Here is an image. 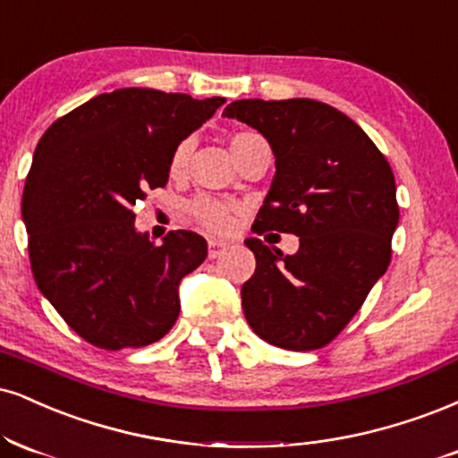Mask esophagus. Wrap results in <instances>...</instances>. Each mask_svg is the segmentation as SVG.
<instances>
[{"label":"esophagus","instance_id":"34e87169","mask_svg":"<svg viewBox=\"0 0 458 458\" xmlns=\"http://www.w3.org/2000/svg\"><path fill=\"white\" fill-rule=\"evenodd\" d=\"M228 243H224V241H217V239H211L208 241V258H217L219 253H222Z\"/></svg>","mask_w":458,"mask_h":458}]
</instances>
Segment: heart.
I'll return each mask as SVG.
<instances>
[{"mask_svg": "<svg viewBox=\"0 0 458 458\" xmlns=\"http://www.w3.org/2000/svg\"><path fill=\"white\" fill-rule=\"evenodd\" d=\"M260 139L253 131H236V134L230 139V151L236 157V153L241 151L245 145H250L251 140ZM190 142H181L179 147L173 151V157H170V173L181 174L187 166V159H190ZM191 215L196 217V222L207 228L208 233H225V230L233 225V207L225 205L222 200H215V198H198V200L191 202Z\"/></svg>", "mask_w": 458, "mask_h": 458, "instance_id": "obj_1", "label": "heart"}]
</instances>
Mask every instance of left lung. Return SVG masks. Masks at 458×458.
Instances as JSON below:
<instances>
[{"label": "left lung", "instance_id": "1", "mask_svg": "<svg viewBox=\"0 0 458 458\" xmlns=\"http://www.w3.org/2000/svg\"><path fill=\"white\" fill-rule=\"evenodd\" d=\"M224 117L260 131L275 156L271 190L251 230L301 236L292 256L253 236L245 241L256 256L241 288L247 322L277 348H322L390 264L399 224L393 170L360 125L310 98L236 100Z\"/></svg>", "mask_w": 458, "mask_h": 458}]
</instances>
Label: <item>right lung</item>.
<instances>
[{
    "label": "right lung",
    "mask_w": 458,
    "mask_h": 458,
    "mask_svg": "<svg viewBox=\"0 0 458 458\" xmlns=\"http://www.w3.org/2000/svg\"><path fill=\"white\" fill-rule=\"evenodd\" d=\"M224 102L125 87L57 119L38 142L21 205L31 271L98 348H142L179 318V284L205 262L207 241L174 230L156 245L131 207L168 183L174 148Z\"/></svg>",
    "instance_id": "1"
}]
</instances>
